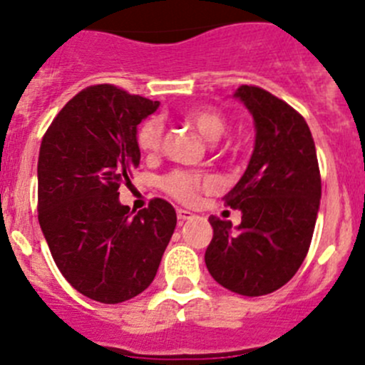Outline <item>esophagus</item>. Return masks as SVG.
I'll return each instance as SVG.
<instances>
[{
    "label": "esophagus",
    "mask_w": 365,
    "mask_h": 365,
    "mask_svg": "<svg viewBox=\"0 0 365 365\" xmlns=\"http://www.w3.org/2000/svg\"><path fill=\"white\" fill-rule=\"evenodd\" d=\"M176 217H178V222H180V226H182L183 222H185V220H190V219H194V213L192 212H189V210H182L180 208L178 212H176Z\"/></svg>",
    "instance_id": "1"
}]
</instances>
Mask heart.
I'll list each match as a JSON object with an SVG mask.
<instances>
[{
  "mask_svg": "<svg viewBox=\"0 0 365 365\" xmlns=\"http://www.w3.org/2000/svg\"><path fill=\"white\" fill-rule=\"evenodd\" d=\"M182 120L192 128H196L205 139L215 141L226 130V120L219 111L210 108H192L182 113ZM162 138H164V125L159 118H148L143 121L138 128V146L141 152L153 153L160 148ZM212 180L208 176L200 175V173L190 171H173L164 178L162 185L176 200L192 201L196 197L197 190L210 185Z\"/></svg>",
  "mask_w": 365,
  "mask_h": 365,
  "instance_id": "1",
  "label": "heart"
}]
</instances>
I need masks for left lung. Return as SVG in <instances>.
Masks as SVG:
<instances>
[{
	"instance_id": "obj_1",
	"label": "left lung",
	"mask_w": 365,
	"mask_h": 365,
	"mask_svg": "<svg viewBox=\"0 0 365 365\" xmlns=\"http://www.w3.org/2000/svg\"><path fill=\"white\" fill-rule=\"evenodd\" d=\"M254 118L256 141L244 176L224 196L242 212L237 227L210 217V275L230 292L261 297L282 288L304 263L322 200L318 157L307 123L292 106L257 86L233 95Z\"/></svg>"
}]
</instances>
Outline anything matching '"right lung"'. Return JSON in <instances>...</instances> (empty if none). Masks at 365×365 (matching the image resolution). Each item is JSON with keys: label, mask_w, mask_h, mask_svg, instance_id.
Instances as JSON below:
<instances>
[{"label": "right lung", "mask_w": 365, "mask_h": 365, "mask_svg": "<svg viewBox=\"0 0 365 365\" xmlns=\"http://www.w3.org/2000/svg\"><path fill=\"white\" fill-rule=\"evenodd\" d=\"M159 102L113 84L79 91L58 113L38 153V222L63 277L91 300L120 304L152 284L176 227L155 197L132 215L121 185L138 168V125Z\"/></svg>", "instance_id": "obj_1"}]
</instances>
